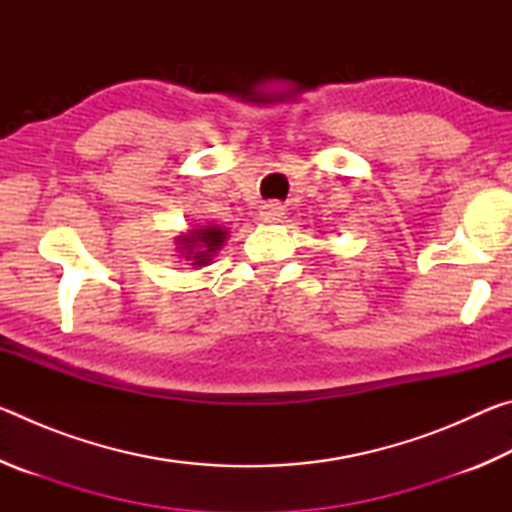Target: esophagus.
<instances>
[{
	"instance_id": "34e87169",
	"label": "esophagus",
	"mask_w": 512,
	"mask_h": 512,
	"mask_svg": "<svg viewBox=\"0 0 512 512\" xmlns=\"http://www.w3.org/2000/svg\"><path fill=\"white\" fill-rule=\"evenodd\" d=\"M282 214H284V207L280 203H266V205L259 207V216H262L264 223L280 221Z\"/></svg>"
}]
</instances>
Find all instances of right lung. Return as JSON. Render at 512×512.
<instances>
[{"instance_id":"right-lung-1","label":"right lung","mask_w":512,"mask_h":512,"mask_svg":"<svg viewBox=\"0 0 512 512\" xmlns=\"http://www.w3.org/2000/svg\"><path fill=\"white\" fill-rule=\"evenodd\" d=\"M228 237V228H221V225H196V228L176 237V253L189 266H207Z\"/></svg>"}]
</instances>
